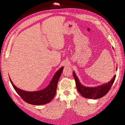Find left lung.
<instances>
[{
    "instance_id": "obj_1",
    "label": "left lung",
    "mask_w": 125,
    "mask_h": 125,
    "mask_svg": "<svg viewBox=\"0 0 125 125\" xmlns=\"http://www.w3.org/2000/svg\"><path fill=\"white\" fill-rule=\"evenodd\" d=\"M117 70V67H116V70ZM73 75L78 92L82 96L88 98V99L94 100L100 99L105 95L111 88L116 78V75H115L108 83H103L96 86L89 87L81 84L74 71H73Z\"/></svg>"
}]
</instances>
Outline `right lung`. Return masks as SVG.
<instances>
[{"label":"right lung","instance_id":"1","mask_svg":"<svg viewBox=\"0 0 125 125\" xmlns=\"http://www.w3.org/2000/svg\"><path fill=\"white\" fill-rule=\"evenodd\" d=\"M63 69V67L56 72L50 83L46 88L36 91H26L19 89L15 85L9 77L10 82L16 92L26 103L32 105H40L50 103L54 97L59 79Z\"/></svg>","mask_w":125,"mask_h":125}]
</instances>
